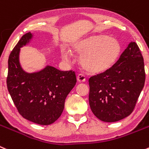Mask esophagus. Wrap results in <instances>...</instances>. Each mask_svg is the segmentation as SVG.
<instances>
[{
	"instance_id": "obj_1",
	"label": "esophagus",
	"mask_w": 149,
	"mask_h": 149,
	"mask_svg": "<svg viewBox=\"0 0 149 149\" xmlns=\"http://www.w3.org/2000/svg\"><path fill=\"white\" fill-rule=\"evenodd\" d=\"M77 81H79V82H84V81H86L85 76L83 74H81V73L79 74L77 76Z\"/></svg>"
}]
</instances>
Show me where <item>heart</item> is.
<instances>
[{
    "instance_id": "b5f03b06",
    "label": "heart",
    "mask_w": 149,
    "mask_h": 149,
    "mask_svg": "<svg viewBox=\"0 0 149 149\" xmlns=\"http://www.w3.org/2000/svg\"><path fill=\"white\" fill-rule=\"evenodd\" d=\"M75 54L81 55L80 65L84 70L93 74L104 73L116 62L121 51L118 40L104 34L93 35L76 42L72 46ZM64 59H68L70 53L62 51Z\"/></svg>"
}]
</instances>
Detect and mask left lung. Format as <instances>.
Segmentation results:
<instances>
[{
    "instance_id": "1",
    "label": "left lung",
    "mask_w": 149,
    "mask_h": 149,
    "mask_svg": "<svg viewBox=\"0 0 149 149\" xmlns=\"http://www.w3.org/2000/svg\"><path fill=\"white\" fill-rule=\"evenodd\" d=\"M143 57L132 42L107 71L89 79V103L99 120L115 122L129 116L144 87Z\"/></svg>"
}]
</instances>
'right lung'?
Returning a JSON list of instances; mask_svg holds the SVG:
<instances>
[{
  "label": "right lung",
  "instance_id": "add662e5",
  "mask_svg": "<svg viewBox=\"0 0 149 149\" xmlns=\"http://www.w3.org/2000/svg\"><path fill=\"white\" fill-rule=\"evenodd\" d=\"M32 37L24 34L9 55L8 91L18 112L25 119L40 125H49L60 117L67 95L76 83L73 70L61 71L47 66L37 73H27L19 62V53Z\"/></svg>",
  "mask_w": 149,
  "mask_h": 149
}]
</instances>
